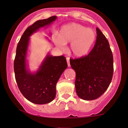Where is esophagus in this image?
Listing matches in <instances>:
<instances>
[{
	"mask_svg": "<svg viewBox=\"0 0 128 128\" xmlns=\"http://www.w3.org/2000/svg\"><path fill=\"white\" fill-rule=\"evenodd\" d=\"M66 60H67V62L68 66V67H70V58L69 57H67V58H66Z\"/></svg>",
	"mask_w": 128,
	"mask_h": 128,
	"instance_id": "obj_1",
	"label": "esophagus"
}]
</instances>
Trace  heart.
<instances>
[{"mask_svg":"<svg viewBox=\"0 0 128 128\" xmlns=\"http://www.w3.org/2000/svg\"><path fill=\"white\" fill-rule=\"evenodd\" d=\"M95 38L96 34L93 29L76 23L62 26L58 36L54 34L52 37L54 44L61 50H65L66 44L70 43V52L76 58L87 55Z\"/></svg>","mask_w":128,"mask_h":128,"instance_id":"b5f03b06","label":"heart"}]
</instances>
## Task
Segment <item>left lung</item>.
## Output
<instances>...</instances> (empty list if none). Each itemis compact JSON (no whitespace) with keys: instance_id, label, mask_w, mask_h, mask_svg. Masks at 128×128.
<instances>
[{"instance_id":"obj_1","label":"left lung","mask_w":128,"mask_h":128,"mask_svg":"<svg viewBox=\"0 0 128 128\" xmlns=\"http://www.w3.org/2000/svg\"><path fill=\"white\" fill-rule=\"evenodd\" d=\"M95 46L88 56L70 60L76 73V94L84 100L98 98L108 89L114 72V60L108 40L98 28Z\"/></svg>"}]
</instances>
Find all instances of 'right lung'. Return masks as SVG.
<instances>
[{
	"label": "right lung",
	"mask_w": 128,
	"mask_h": 128,
	"mask_svg": "<svg viewBox=\"0 0 128 128\" xmlns=\"http://www.w3.org/2000/svg\"><path fill=\"white\" fill-rule=\"evenodd\" d=\"M56 19L57 16H54L36 22L27 27L17 46L14 61L17 84L23 96L36 104H46L55 98L56 84L67 68L64 56L53 57L48 53L36 72H31L28 68L27 54L30 37L39 28L47 27Z\"/></svg>",
	"instance_id": "add662e5"
}]
</instances>
